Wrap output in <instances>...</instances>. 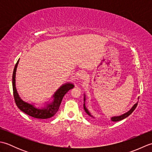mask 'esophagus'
I'll return each mask as SVG.
<instances>
[{
	"instance_id": "1",
	"label": "esophagus",
	"mask_w": 152,
	"mask_h": 152,
	"mask_svg": "<svg viewBox=\"0 0 152 152\" xmlns=\"http://www.w3.org/2000/svg\"><path fill=\"white\" fill-rule=\"evenodd\" d=\"M80 80H82V81H86L88 79V75H87L86 74H85V73H82V74H81V75H80Z\"/></svg>"
}]
</instances>
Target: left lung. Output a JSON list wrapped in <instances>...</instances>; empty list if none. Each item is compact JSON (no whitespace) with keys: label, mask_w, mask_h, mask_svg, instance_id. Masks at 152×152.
Wrapping results in <instances>:
<instances>
[{"label":"left lung","mask_w":152,"mask_h":152,"mask_svg":"<svg viewBox=\"0 0 152 152\" xmlns=\"http://www.w3.org/2000/svg\"><path fill=\"white\" fill-rule=\"evenodd\" d=\"M138 99H139V97H138ZM86 95L84 94V97H83V101H84V102H83V108H84V110H85V112H86L87 113V114H88L89 116H91V117L94 118V117H93V116L91 114V113H90V112H89L88 109L86 108V103H85V102H86ZM137 104H138V102L135 103V104L133 106V107H132V108L129 110L127 112L125 113V114H122V115H121L114 116V117H112V118H111V121H118L122 120V119H124L126 118L127 117H128V116L130 114H132V112H133L135 108H136V107H137Z\"/></svg>","instance_id":"left-lung-1"}]
</instances>
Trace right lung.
<instances>
[{
	"mask_svg": "<svg viewBox=\"0 0 152 152\" xmlns=\"http://www.w3.org/2000/svg\"><path fill=\"white\" fill-rule=\"evenodd\" d=\"M19 61V59H18L17 63L15 64L12 76L13 93H14V100L16 105L22 112H23L26 114L34 118L48 119L53 117L56 114L58 110H59L63 96L70 89L74 88V84L70 82L63 84L55 92L53 95L52 96V101L50 102H45L44 107L37 108L34 104H30V103L25 102L23 100H22L18 94L17 89H16L15 74Z\"/></svg>",
	"mask_w": 152,
	"mask_h": 152,
	"instance_id": "add662e5",
	"label": "right lung"
}]
</instances>
